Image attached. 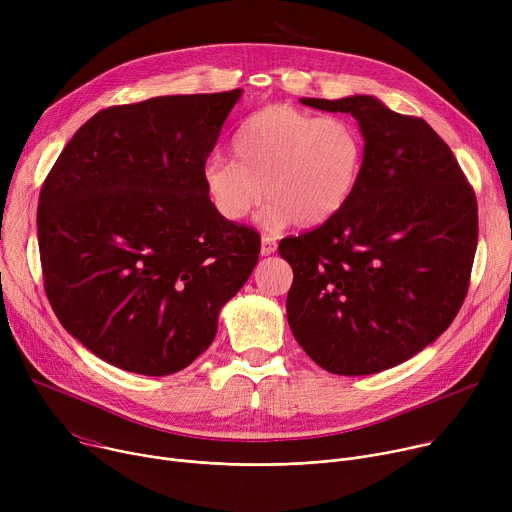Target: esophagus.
Segmentation results:
<instances>
[{"label":"esophagus","mask_w":512,"mask_h":512,"mask_svg":"<svg viewBox=\"0 0 512 512\" xmlns=\"http://www.w3.org/2000/svg\"><path fill=\"white\" fill-rule=\"evenodd\" d=\"M275 249H277L275 239L269 237V235H263V239H261V255H271V253H275Z\"/></svg>","instance_id":"obj_1"}]
</instances>
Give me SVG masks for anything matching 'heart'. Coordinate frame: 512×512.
<instances>
[{
    "instance_id": "b5f03b06",
    "label": "heart",
    "mask_w": 512,
    "mask_h": 512,
    "mask_svg": "<svg viewBox=\"0 0 512 512\" xmlns=\"http://www.w3.org/2000/svg\"><path fill=\"white\" fill-rule=\"evenodd\" d=\"M365 159L359 128L341 116H316L288 104L265 106L232 138V161L210 157L206 194L228 222L245 220L263 200L267 228L294 220L314 228L335 218L355 194Z\"/></svg>"
}]
</instances>
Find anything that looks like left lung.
<instances>
[{"label":"left lung","mask_w":512,"mask_h":512,"mask_svg":"<svg viewBox=\"0 0 512 512\" xmlns=\"http://www.w3.org/2000/svg\"><path fill=\"white\" fill-rule=\"evenodd\" d=\"M302 104L351 114L365 159L355 194L335 218L280 241L294 271L288 322L322 369L378 374L433 343L466 300L476 194L423 118L369 96Z\"/></svg>","instance_id":"left-lung-1"}]
</instances>
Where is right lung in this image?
Wrapping results in <instances>:
<instances>
[{
  "instance_id": "1",
  "label": "right lung",
  "mask_w": 512,
  "mask_h": 512,
  "mask_svg": "<svg viewBox=\"0 0 512 512\" xmlns=\"http://www.w3.org/2000/svg\"><path fill=\"white\" fill-rule=\"evenodd\" d=\"M239 98L232 89L100 110L42 183L46 298L67 333L120 369L188 367L257 265L259 232L224 220L202 179Z\"/></svg>"
}]
</instances>
